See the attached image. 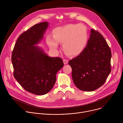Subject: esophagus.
<instances>
[{
    "instance_id": "34e87169",
    "label": "esophagus",
    "mask_w": 123,
    "mask_h": 123,
    "mask_svg": "<svg viewBox=\"0 0 123 123\" xmlns=\"http://www.w3.org/2000/svg\"><path fill=\"white\" fill-rule=\"evenodd\" d=\"M63 62H64V64L65 65L67 64L68 63V60H67V59H64V60H63Z\"/></svg>"
}]
</instances>
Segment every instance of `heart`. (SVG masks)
I'll list each match as a JSON object with an SVG mask.
<instances>
[{"label":"heart","instance_id":"b5f03b06","mask_svg":"<svg viewBox=\"0 0 123 123\" xmlns=\"http://www.w3.org/2000/svg\"><path fill=\"white\" fill-rule=\"evenodd\" d=\"M54 37L49 36L46 39L49 48L54 50L58 49V44H63L66 53L70 56H77L83 50L88 39L86 26L83 24H68L55 28Z\"/></svg>","mask_w":123,"mask_h":123}]
</instances>
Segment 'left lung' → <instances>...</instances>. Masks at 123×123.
<instances>
[{
	"instance_id": "left-lung-1",
	"label": "left lung",
	"mask_w": 123,
	"mask_h": 123,
	"mask_svg": "<svg viewBox=\"0 0 123 123\" xmlns=\"http://www.w3.org/2000/svg\"><path fill=\"white\" fill-rule=\"evenodd\" d=\"M111 50L106 40L92 29L86 46L79 55L68 62L77 88L92 92L101 86L111 73Z\"/></svg>"
}]
</instances>
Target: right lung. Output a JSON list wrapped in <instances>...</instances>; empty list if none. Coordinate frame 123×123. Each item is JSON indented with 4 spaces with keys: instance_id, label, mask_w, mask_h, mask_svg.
Masks as SVG:
<instances>
[{
    "instance_id": "obj_1",
    "label": "right lung",
    "mask_w": 123,
    "mask_h": 123,
    "mask_svg": "<svg viewBox=\"0 0 123 123\" xmlns=\"http://www.w3.org/2000/svg\"><path fill=\"white\" fill-rule=\"evenodd\" d=\"M48 25L47 22L36 24L20 35L12 55L14 77L25 90L37 95L52 89L56 74L64 66L61 58L49 57L34 46L42 39Z\"/></svg>"
}]
</instances>
